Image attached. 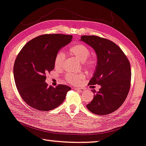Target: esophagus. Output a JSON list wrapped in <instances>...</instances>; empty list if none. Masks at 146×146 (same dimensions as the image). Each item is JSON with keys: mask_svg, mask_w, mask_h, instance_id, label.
I'll list each match as a JSON object with an SVG mask.
<instances>
[{"mask_svg": "<svg viewBox=\"0 0 146 146\" xmlns=\"http://www.w3.org/2000/svg\"><path fill=\"white\" fill-rule=\"evenodd\" d=\"M74 88H75V90L80 91V92H83V91L85 90L84 89L82 88V87H74Z\"/></svg>", "mask_w": 146, "mask_h": 146, "instance_id": "34e87169", "label": "esophagus"}]
</instances>
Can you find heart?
Here are the masks:
<instances>
[{
  "instance_id": "b5f03b06",
  "label": "heart",
  "mask_w": 146,
  "mask_h": 146,
  "mask_svg": "<svg viewBox=\"0 0 146 146\" xmlns=\"http://www.w3.org/2000/svg\"><path fill=\"white\" fill-rule=\"evenodd\" d=\"M69 51L71 55L81 61L82 65L88 69H95L98 65V60L95 57H89L90 55V50L86 45L83 44H77L71 46L69 48ZM65 59V55L63 51H59L56 54L54 59V65L56 69H61L63 67L64 61ZM85 75L83 73L79 74H72L68 73L66 75V80L69 83L75 84L81 82L85 79Z\"/></svg>"
}]
</instances>
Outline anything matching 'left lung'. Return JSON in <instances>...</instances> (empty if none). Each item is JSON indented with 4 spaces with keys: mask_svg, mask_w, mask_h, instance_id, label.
Listing matches in <instances>:
<instances>
[{
    "mask_svg": "<svg viewBox=\"0 0 146 146\" xmlns=\"http://www.w3.org/2000/svg\"><path fill=\"white\" fill-rule=\"evenodd\" d=\"M81 40L95 50L98 58V65L89 85L101 86L98 92L92 90L94 98L87 108L97 115H108L123 104L129 93L131 77L129 61L111 40L94 35H83Z\"/></svg>",
    "mask_w": 146,
    "mask_h": 146,
    "instance_id": "8db88e82",
    "label": "left lung"
}]
</instances>
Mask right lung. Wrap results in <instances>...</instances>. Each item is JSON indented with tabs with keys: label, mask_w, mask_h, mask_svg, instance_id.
<instances>
[{
	"label": "right lung",
	"mask_w": 146,
	"mask_h": 146,
	"mask_svg": "<svg viewBox=\"0 0 146 146\" xmlns=\"http://www.w3.org/2000/svg\"><path fill=\"white\" fill-rule=\"evenodd\" d=\"M72 38L62 34L42 35L29 41L19 52L13 68L15 84L21 98L31 108L50 111L65 100L71 87L48 86L46 73L53 71L56 54Z\"/></svg>",
	"instance_id": "add662e5"
}]
</instances>
